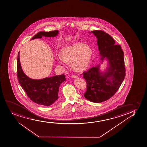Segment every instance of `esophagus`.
Listing matches in <instances>:
<instances>
[{
    "label": "esophagus",
    "instance_id": "34e87169",
    "mask_svg": "<svg viewBox=\"0 0 147 147\" xmlns=\"http://www.w3.org/2000/svg\"><path fill=\"white\" fill-rule=\"evenodd\" d=\"M71 77H72V78H74V79L78 78V76H77V75H71Z\"/></svg>",
    "mask_w": 147,
    "mask_h": 147
}]
</instances>
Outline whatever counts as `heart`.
Returning a JSON list of instances; mask_svg holds the SVG:
<instances>
[{"mask_svg": "<svg viewBox=\"0 0 147 147\" xmlns=\"http://www.w3.org/2000/svg\"><path fill=\"white\" fill-rule=\"evenodd\" d=\"M92 51L88 46L83 43H78L64 47L61 54L57 57L59 63L65 66L68 63L72 62L73 68L76 71L85 69L90 64Z\"/></svg>", "mask_w": 147, "mask_h": 147, "instance_id": "obj_1", "label": "heart"}]
</instances>
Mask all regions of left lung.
<instances>
[{
  "instance_id": "1",
  "label": "left lung",
  "mask_w": 147,
  "mask_h": 147,
  "mask_svg": "<svg viewBox=\"0 0 147 147\" xmlns=\"http://www.w3.org/2000/svg\"><path fill=\"white\" fill-rule=\"evenodd\" d=\"M96 36L98 49L102 63L105 59L109 66L106 71L101 72L100 65L84 72L87 84V90L84 96L90 101L100 103L111 98L119 90L125 77L124 52L121 46L115 45V41L102 30H94Z\"/></svg>"
}]
</instances>
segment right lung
Instances as JSON below:
<instances>
[{
    "mask_svg": "<svg viewBox=\"0 0 147 147\" xmlns=\"http://www.w3.org/2000/svg\"><path fill=\"white\" fill-rule=\"evenodd\" d=\"M58 33L57 30L49 32H40L35 35L31 40L41 38L42 36L55 37ZM17 75L19 84L28 98L34 102L43 106H50L58 98L59 86L65 80L64 74L41 80H34L28 78L22 70L19 59V52L17 60Z\"/></svg>",
    "mask_w": 147,
    "mask_h": 147,
    "instance_id": "1",
    "label": "right lung"
}]
</instances>
